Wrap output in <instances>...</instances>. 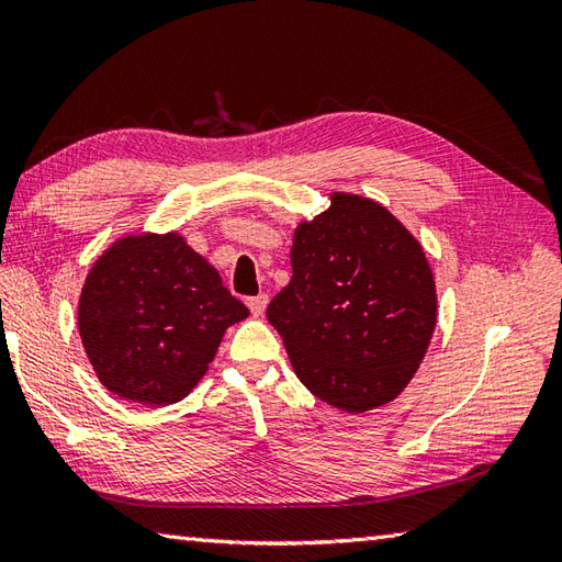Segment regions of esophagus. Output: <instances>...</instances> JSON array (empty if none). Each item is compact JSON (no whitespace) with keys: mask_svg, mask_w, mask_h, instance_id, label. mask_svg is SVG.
<instances>
[{"mask_svg":"<svg viewBox=\"0 0 562 562\" xmlns=\"http://www.w3.org/2000/svg\"><path fill=\"white\" fill-rule=\"evenodd\" d=\"M246 304H248V308H250V314H254V316H262V312H266V306H268V294L250 296V300H248Z\"/></svg>","mask_w":562,"mask_h":562,"instance_id":"esophagus-1","label":"esophagus"}]
</instances>
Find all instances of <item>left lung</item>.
<instances>
[{
    "label": "left lung",
    "instance_id": "left-lung-1",
    "mask_svg": "<svg viewBox=\"0 0 562 562\" xmlns=\"http://www.w3.org/2000/svg\"><path fill=\"white\" fill-rule=\"evenodd\" d=\"M330 200L296 226L292 280L268 321L316 398L364 413L396 398L420 367L437 324L435 278L420 244L379 202Z\"/></svg>",
    "mask_w": 562,
    "mask_h": 562
}]
</instances>
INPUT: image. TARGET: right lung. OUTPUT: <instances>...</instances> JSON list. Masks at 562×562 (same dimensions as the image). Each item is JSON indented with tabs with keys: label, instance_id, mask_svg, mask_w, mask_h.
Here are the masks:
<instances>
[{
	"label": "right lung",
	"instance_id": "1",
	"mask_svg": "<svg viewBox=\"0 0 562 562\" xmlns=\"http://www.w3.org/2000/svg\"><path fill=\"white\" fill-rule=\"evenodd\" d=\"M248 308L181 236H125L91 268L79 300V336L115 396L169 405L188 396L224 330Z\"/></svg>",
	"mask_w": 562,
	"mask_h": 562
}]
</instances>
